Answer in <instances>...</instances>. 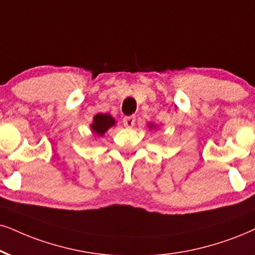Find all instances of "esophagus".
<instances>
[{"instance_id": "34e87169", "label": "esophagus", "mask_w": 255, "mask_h": 255, "mask_svg": "<svg viewBox=\"0 0 255 255\" xmlns=\"http://www.w3.org/2000/svg\"><path fill=\"white\" fill-rule=\"evenodd\" d=\"M134 124H135V117H133V115H131V117H126L124 119V126H125V127L130 128V127H133Z\"/></svg>"}]
</instances>
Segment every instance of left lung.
I'll return each instance as SVG.
<instances>
[{
	"mask_svg": "<svg viewBox=\"0 0 255 255\" xmlns=\"http://www.w3.org/2000/svg\"><path fill=\"white\" fill-rule=\"evenodd\" d=\"M153 127H154V125L150 124V125H149V128H153Z\"/></svg>",
	"mask_w": 255,
	"mask_h": 255,
	"instance_id": "left-lung-1",
	"label": "left lung"
}]
</instances>
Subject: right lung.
<instances>
[{"mask_svg": "<svg viewBox=\"0 0 255 255\" xmlns=\"http://www.w3.org/2000/svg\"><path fill=\"white\" fill-rule=\"evenodd\" d=\"M114 125L115 120L112 118L111 114H101L100 113L93 119V124L90 125V128H92L93 133L102 136Z\"/></svg>", "mask_w": 255, "mask_h": 255, "instance_id": "add662e5", "label": "right lung"}]
</instances>
